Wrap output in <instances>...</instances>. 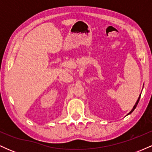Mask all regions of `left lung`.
Returning <instances> with one entry per match:
<instances>
[{
    "instance_id": "8db88e82",
    "label": "left lung",
    "mask_w": 152,
    "mask_h": 152,
    "mask_svg": "<svg viewBox=\"0 0 152 152\" xmlns=\"http://www.w3.org/2000/svg\"><path fill=\"white\" fill-rule=\"evenodd\" d=\"M140 96H141V95H140V96H139V99H138V100H137V103H136V104H135V105H134V108H133V109H132V111H130V112H129V114H128V115H129V114H131V113H132V112H133V111H134V110L136 109V107H137V106L138 103H139V99H140Z\"/></svg>"
}]
</instances>
